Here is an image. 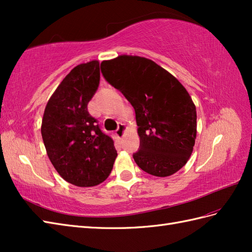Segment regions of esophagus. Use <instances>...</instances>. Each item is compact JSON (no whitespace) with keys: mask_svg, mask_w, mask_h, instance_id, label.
<instances>
[{"mask_svg":"<svg viewBox=\"0 0 252 252\" xmlns=\"http://www.w3.org/2000/svg\"><path fill=\"white\" fill-rule=\"evenodd\" d=\"M126 130V125H123V123H119V126H118V129L116 130L117 136H118V137H123V136H125Z\"/></svg>","mask_w":252,"mask_h":252,"instance_id":"obj_1","label":"esophagus"}]
</instances>
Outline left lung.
Returning <instances> with one entry per match:
<instances>
[{"label": "left lung", "instance_id": "left-lung-1", "mask_svg": "<svg viewBox=\"0 0 252 252\" xmlns=\"http://www.w3.org/2000/svg\"><path fill=\"white\" fill-rule=\"evenodd\" d=\"M101 73L135 110L140 149L133 155L143 171L159 178L189 161L197 135L196 106L169 71L141 56L120 55L100 63Z\"/></svg>", "mask_w": 252, "mask_h": 252}]
</instances>
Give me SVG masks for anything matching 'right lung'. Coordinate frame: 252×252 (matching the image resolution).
<instances>
[{
    "instance_id": "1",
    "label": "right lung",
    "mask_w": 252,
    "mask_h": 252,
    "mask_svg": "<svg viewBox=\"0 0 252 252\" xmlns=\"http://www.w3.org/2000/svg\"><path fill=\"white\" fill-rule=\"evenodd\" d=\"M99 78L98 61L74 67L47 101L42 119L41 134L52 164L63 180L80 187L104 182L117 158L112 138L88 110Z\"/></svg>"
}]
</instances>
